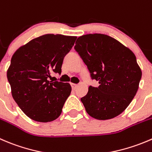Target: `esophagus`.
<instances>
[{"label":"esophagus","mask_w":152,"mask_h":152,"mask_svg":"<svg viewBox=\"0 0 152 152\" xmlns=\"http://www.w3.org/2000/svg\"><path fill=\"white\" fill-rule=\"evenodd\" d=\"M71 86H72V88H73V89H75V88H76V86H77V85H76V84L71 83Z\"/></svg>","instance_id":"obj_1"}]
</instances>
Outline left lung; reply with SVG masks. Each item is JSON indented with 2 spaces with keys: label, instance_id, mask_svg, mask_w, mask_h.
Returning a JSON list of instances; mask_svg holds the SVG:
<instances>
[{
  "label": "left lung",
  "instance_id": "1",
  "mask_svg": "<svg viewBox=\"0 0 152 152\" xmlns=\"http://www.w3.org/2000/svg\"><path fill=\"white\" fill-rule=\"evenodd\" d=\"M74 49L88 67L91 79L99 83L90 86L81 98L87 113L99 120L123 113L137 92L142 71L129 48L104 34L79 37Z\"/></svg>",
  "mask_w": 152,
  "mask_h": 152
}]
</instances>
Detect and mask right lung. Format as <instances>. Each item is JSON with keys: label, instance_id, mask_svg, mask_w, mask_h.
<instances>
[{"label": "right lung", "instance_id": "1", "mask_svg": "<svg viewBox=\"0 0 152 152\" xmlns=\"http://www.w3.org/2000/svg\"><path fill=\"white\" fill-rule=\"evenodd\" d=\"M76 36L46 34L32 39L13 54L7 79L13 99L22 111L41 123L60 116L71 92L69 83L48 81L50 73H61L66 54Z\"/></svg>", "mask_w": 152, "mask_h": 152}]
</instances>
